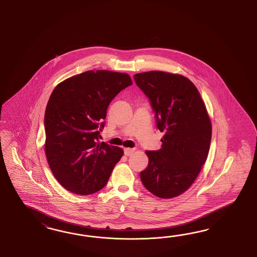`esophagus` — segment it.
<instances>
[{
  "instance_id": "1",
  "label": "esophagus",
  "mask_w": 257,
  "mask_h": 257,
  "mask_svg": "<svg viewBox=\"0 0 257 257\" xmlns=\"http://www.w3.org/2000/svg\"><path fill=\"white\" fill-rule=\"evenodd\" d=\"M135 152V149L125 148L124 155L125 156H129L132 155L133 153Z\"/></svg>"
}]
</instances>
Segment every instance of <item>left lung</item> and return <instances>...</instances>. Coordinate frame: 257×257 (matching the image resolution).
<instances>
[{
    "instance_id": "obj_1",
    "label": "left lung",
    "mask_w": 257,
    "mask_h": 257,
    "mask_svg": "<svg viewBox=\"0 0 257 257\" xmlns=\"http://www.w3.org/2000/svg\"><path fill=\"white\" fill-rule=\"evenodd\" d=\"M148 97L156 127L165 133L162 148L147 151L148 167L140 179L151 193L169 199L190 187L210 147V118L194 84L179 74L152 70L134 75Z\"/></svg>"
}]
</instances>
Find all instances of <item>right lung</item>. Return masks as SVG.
Segmentation results:
<instances>
[{
	"label": "right lung",
	"instance_id": "add662e5",
	"mask_svg": "<svg viewBox=\"0 0 257 257\" xmlns=\"http://www.w3.org/2000/svg\"><path fill=\"white\" fill-rule=\"evenodd\" d=\"M126 73L88 70L60 83L47 103L45 153L58 183L72 193L93 194L107 184L123 151L99 142L109 103L132 85Z\"/></svg>",
	"mask_w": 257,
	"mask_h": 257
}]
</instances>
